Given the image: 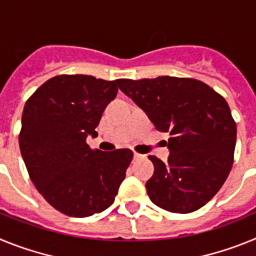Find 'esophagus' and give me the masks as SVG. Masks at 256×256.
Returning a JSON list of instances; mask_svg holds the SVG:
<instances>
[{"label": "esophagus", "mask_w": 256, "mask_h": 256, "mask_svg": "<svg viewBox=\"0 0 256 256\" xmlns=\"http://www.w3.org/2000/svg\"><path fill=\"white\" fill-rule=\"evenodd\" d=\"M133 158H134V160H141V159H144V155H141V154L134 152V155H133Z\"/></svg>", "instance_id": "1"}]
</instances>
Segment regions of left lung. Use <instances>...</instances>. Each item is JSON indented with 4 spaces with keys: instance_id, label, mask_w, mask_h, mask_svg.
Wrapping results in <instances>:
<instances>
[{
    "instance_id": "1",
    "label": "left lung",
    "mask_w": 256,
    "mask_h": 256,
    "mask_svg": "<svg viewBox=\"0 0 256 256\" xmlns=\"http://www.w3.org/2000/svg\"><path fill=\"white\" fill-rule=\"evenodd\" d=\"M118 87L146 112L155 128L168 132V162L156 156L146 182L154 204L186 214L204 206L227 180L236 146V123L227 101L204 82L158 76L118 79Z\"/></svg>"
}]
</instances>
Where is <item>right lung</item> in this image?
I'll use <instances>...</instances> for the list:
<instances>
[{
  "mask_svg": "<svg viewBox=\"0 0 256 256\" xmlns=\"http://www.w3.org/2000/svg\"><path fill=\"white\" fill-rule=\"evenodd\" d=\"M116 94V80L62 74L44 82L24 106L22 160L38 192L65 216L104 212L126 178L132 151L92 150L86 142L97 134L94 128Z\"/></svg>",
  "mask_w": 256,
  "mask_h": 256,
  "instance_id": "obj_1",
  "label": "right lung"
}]
</instances>
